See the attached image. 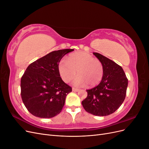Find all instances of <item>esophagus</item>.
Listing matches in <instances>:
<instances>
[{
    "instance_id": "esophagus-1",
    "label": "esophagus",
    "mask_w": 149,
    "mask_h": 149,
    "mask_svg": "<svg viewBox=\"0 0 149 149\" xmlns=\"http://www.w3.org/2000/svg\"><path fill=\"white\" fill-rule=\"evenodd\" d=\"M72 91H73V92H78L79 91V89H76V88H73L72 89Z\"/></svg>"
}]
</instances>
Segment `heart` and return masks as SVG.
Listing matches in <instances>:
<instances>
[{
    "label": "heart",
    "instance_id": "heart-1",
    "mask_svg": "<svg viewBox=\"0 0 149 149\" xmlns=\"http://www.w3.org/2000/svg\"><path fill=\"white\" fill-rule=\"evenodd\" d=\"M58 73L65 83L73 79L77 71V78L73 84L76 86L93 87L102 79L104 67L101 61L84 52H76L68 57L67 61L63 59L58 65Z\"/></svg>",
    "mask_w": 149,
    "mask_h": 149
}]
</instances>
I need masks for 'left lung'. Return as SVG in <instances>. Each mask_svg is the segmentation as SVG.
I'll return each mask as SVG.
<instances>
[{
	"label": "left lung",
	"instance_id": "obj_1",
	"mask_svg": "<svg viewBox=\"0 0 149 149\" xmlns=\"http://www.w3.org/2000/svg\"><path fill=\"white\" fill-rule=\"evenodd\" d=\"M104 67V76L97 86L86 90L88 96L82 105L88 113L97 116L110 115L124 102L128 79L122 67L98 53H93Z\"/></svg>",
	"mask_w": 149,
	"mask_h": 149
}]
</instances>
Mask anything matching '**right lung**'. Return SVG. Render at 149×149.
Instances as JSON below:
<instances>
[{
  "label": "right lung",
  "mask_w": 149,
  "mask_h": 149,
  "mask_svg": "<svg viewBox=\"0 0 149 149\" xmlns=\"http://www.w3.org/2000/svg\"><path fill=\"white\" fill-rule=\"evenodd\" d=\"M73 49L47 54L31 63L21 78V96L30 113L40 118H51L61 111L67 94L72 89L58 73V65Z\"/></svg>",
  "instance_id": "obj_1"
}]
</instances>
